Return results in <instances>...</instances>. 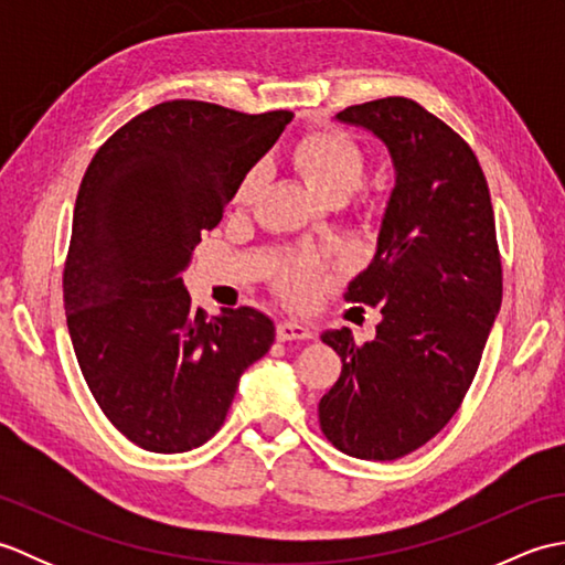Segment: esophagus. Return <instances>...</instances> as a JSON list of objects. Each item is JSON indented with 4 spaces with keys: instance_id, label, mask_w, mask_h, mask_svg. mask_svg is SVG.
Segmentation results:
<instances>
[{
    "instance_id": "34e87169",
    "label": "esophagus",
    "mask_w": 565,
    "mask_h": 565,
    "mask_svg": "<svg viewBox=\"0 0 565 565\" xmlns=\"http://www.w3.org/2000/svg\"><path fill=\"white\" fill-rule=\"evenodd\" d=\"M276 338H279V342H303V340H313V330L301 326V322L284 320L276 326Z\"/></svg>"
}]
</instances>
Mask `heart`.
Returning a JSON list of instances; mask_svg holds the SVG:
<instances>
[{"mask_svg":"<svg viewBox=\"0 0 565 565\" xmlns=\"http://www.w3.org/2000/svg\"><path fill=\"white\" fill-rule=\"evenodd\" d=\"M294 164L298 167L310 186H316L322 196L338 199L350 196L362 184V177L369 164V152L352 134L342 128H316L296 142L291 152ZM267 179V167L255 164L239 177L233 191V203L247 209L257 201L259 191ZM322 267L320 262L308 257H296L276 276L279 291L296 303H306L313 298L318 276Z\"/></svg>","mask_w":565,"mask_h":565,"instance_id":"obj_1","label":"heart"}]
</instances>
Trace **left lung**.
<instances>
[{
    "label": "left lung",
    "instance_id": "8db88e82",
    "mask_svg": "<svg viewBox=\"0 0 565 565\" xmlns=\"http://www.w3.org/2000/svg\"><path fill=\"white\" fill-rule=\"evenodd\" d=\"M338 118L386 142L395 189L376 257L344 294L383 318L371 342L322 334L342 374L320 429L356 459L393 461L439 435L471 388L502 303L495 215L473 150L425 106L386 97Z\"/></svg>",
    "mask_w": 565,
    "mask_h": 565
}]
</instances>
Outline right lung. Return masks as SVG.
Segmentation results:
<instances>
[{
  "label": "right lung",
  "mask_w": 565,
  "mask_h": 565,
  "mask_svg": "<svg viewBox=\"0 0 565 565\" xmlns=\"http://www.w3.org/2000/svg\"><path fill=\"white\" fill-rule=\"evenodd\" d=\"M291 118L162 102L118 128L82 177L63 269L67 330L94 401L140 449L209 441L243 371L269 352L267 316L239 306L206 320L182 276Z\"/></svg>",
  "instance_id": "1"
}]
</instances>
